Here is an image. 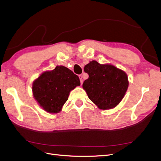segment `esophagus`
<instances>
[{
    "label": "esophagus",
    "mask_w": 161,
    "mask_h": 161,
    "mask_svg": "<svg viewBox=\"0 0 161 161\" xmlns=\"http://www.w3.org/2000/svg\"><path fill=\"white\" fill-rule=\"evenodd\" d=\"M79 77H80V82H81V84H83V78H82L81 75H80Z\"/></svg>",
    "instance_id": "obj_1"
}]
</instances>
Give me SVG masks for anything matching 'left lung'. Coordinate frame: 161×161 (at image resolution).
Returning a JSON list of instances; mask_svg holds the SVG:
<instances>
[{"label":"left lung","mask_w":161,"mask_h":161,"mask_svg":"<svg viewBox=\"0 0 161 161\" xmlns=\"http://www.w3.org/2000/svg\"><path fill=\"white\" fill-rule=\"evenodd\" d=\"M88 79L83 84L88 97L100 109H110L120 103L125 94L128 77L125 71L110 64L92 61L84 67Z\"/></svg>","instance_id":"1"}]
</instances>
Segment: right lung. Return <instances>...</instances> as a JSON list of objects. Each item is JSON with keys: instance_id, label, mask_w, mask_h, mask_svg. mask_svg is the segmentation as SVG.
Instances as JSON below:
<instances>
[{"instance_id": "right-lung-1", "label": "right lung", "mask_w": 161, "mask_h": 161, "mask_svg": "<svg viewBox=\"0 0 161 161\" xmlns=\"http://www.w3.org/2000/svg\"><path fill=\"white\" fill-rule=\"evenodd\" d=\"M80 85L79 77L66 67L59 65L45 71L32 84L35 99L47 112L56 114L68 99L71 90Z\"/></svg>"}]
</instances>
